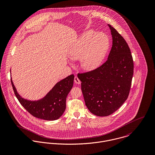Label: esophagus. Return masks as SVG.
<instances>
[{
	"instance_id": "obj_1",
	"label": "esophagus",
	"mask_w": 155,
	"mask_h": 155,
	"mask_svg": "<svg viewBox=\"0 0 155 155\" xmlns=\"http://www.w3.org/2000/svg\"><path fill=\"white\" fill-rule=\"evenodd\" d=\"M74 82H75L76 84H81V81L79 79V78H78L77 76H75V77H74Z\"/></svg>"
}]
</instances>
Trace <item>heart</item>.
Segmentation results:
<instances>
[{"label": "heart", "mask_w": 155, "mask_h": 155, "mask_svg": "<svg viewBox=\"0 0 155 155\" xmlns=\"http://www.w3.org/2000/svg\"><path fill=\"white\" fill-rule=\"evenodd\" d=\"M109 47V41L105 34L88 30L71 45L68 54L72 60H81L84 70L91 71L100 65Z\"/></svg>", "instance_id": "heart-1"}]
</instances>
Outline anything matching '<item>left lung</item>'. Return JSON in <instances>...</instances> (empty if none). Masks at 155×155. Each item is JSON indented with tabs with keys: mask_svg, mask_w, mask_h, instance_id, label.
Segmentation results:
<instances>
[{
	"mask_svg": "<svg viewBox=\"0 0 155 155\" xmlns=\"http://www.w3.org/2000/svg\"><path fill=\"white\" fill-rule=\"evenodd\" d=\"M108 25L113 41L107 60L94 70L78 74L85 104L90 112L98 116L110 115L125 103L134 73L128 45L116 29Z\"/></svg>",
	"mask_w": 155,
	"mask_h": 155,
	"instance_id": "8db88e82",
	"label": "left lung"
}]
</instances>
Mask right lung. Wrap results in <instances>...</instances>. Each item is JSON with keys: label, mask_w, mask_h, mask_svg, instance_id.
Masks as SVG:
<instances>
[{"label": "right lung", "mask_w": 155, "mask_h": 155, "mask_svg": "<svg viewBox=\"0 0 155 155\" xmlns=\"http://www.w3.org/2000/svg\"><path fill=\"white\" fill-rule=\"evenodd\" d=\"M74 76L71 74L57 82L43 98L30 100L23 98L18 92L11 78L15 94L22 106L33 116L45 120L59 119L66 108L67 95L72 88Z\"/></svg>", "instance_id": "1"}]
</instances>
